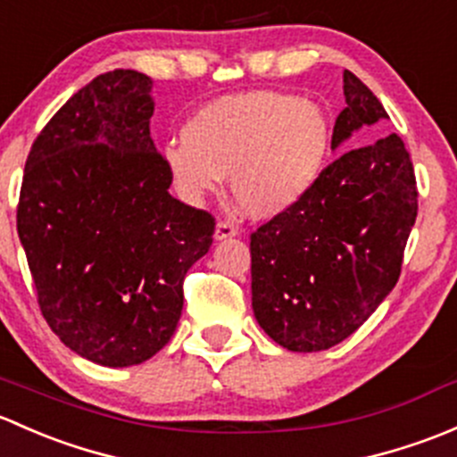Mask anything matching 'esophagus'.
<instances>
[{
	"instance_id": "34e87169",
	"label": "esophagus",
	"mask_w": 457,
	"mask_h": 457,
	"mask_svg": "<svg viewBox=\"0 0 457 457\" xmlns=\"http://www.w3.org/2000/svg\"><path fill=\"white\" fill-rule=\"evenodd\" d=\"M235 235H237V227L228 220H220L218 227H215V239H228L235 237Z\"/></svg>"
}]
</instances>
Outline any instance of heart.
I'll use <instances>...</instances> for the list:
<instances>
[{"label": "heart", "instance_id": "b5f03b06", "mask_svg": "<svg viewBox=\"0 0 457 457\" xmlns=\"http://www.w3.org/2000/svg\"><path fill=\"white\" fill-rule=\"evenodd\" d=\"M330 145L317 105L281 92L230 94L200 107L182 143L164 152L187 202L215 194L230 176L235 202L253 218H275L303 200L323 171Z\"/></svg>", "mask_w": 457, "mask_h": 457}]
</instances>
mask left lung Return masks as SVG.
Here are the masks:
<instances>
[{
	"instance_id": "1",
	"label": "left lung",
	"mask_w": 457,
	"mask_h": 457,
	"mask_svg": "<svg viewBox=\"0 0 457 457\" xmlns=\"http://www.w3.org/2000/svg\"><path fill=\"white\" fill-rule=\"evenodd\" d=\"M343 94L332 149L387 119L350 70ZM416 215V173L401 136L341 154L299 204L251 233L253 310L263 332L290 352H321L359 330L401 277Z\"/></svg>"
}]
</instances>
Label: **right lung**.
I'll list each match as a JSON object with an SVG mask.
<instances>
[{"label": "right lung", "mask_w": 457, "mask_h": 457, "mask_svg": "<svg viewBox=\"0 0 457 457\" xmlns=\"http://www.w3.org/2000/svg\"><path fill=\"white\" fill-rule=\"evenodd\" d=\"M149 89L136 70L79 89L32 143L17 204L41 314L70 350L105 368L167 345L187 270L213 242V215L169 195Z\"/></svg>", "instance_id": "obj_1"}]
</instances>
